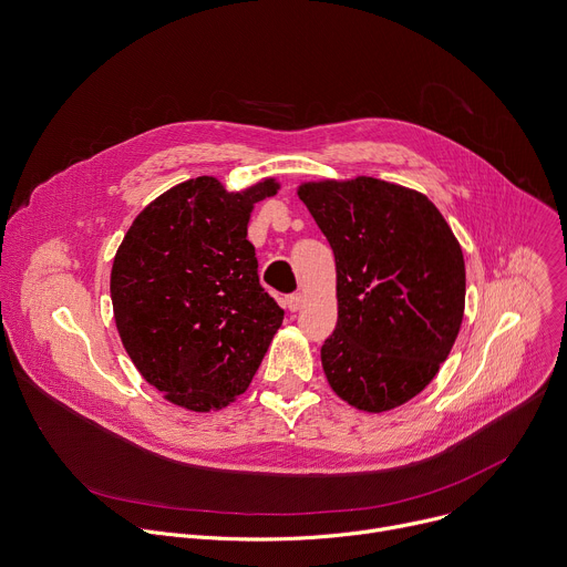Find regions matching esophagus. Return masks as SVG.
Returning a JSON list of instances; mask_svg holds the SVG:
<instances>
[{
    "label": "esophagus",
    "mask_w": 567,
    "mask_h": 567,
    "mask_svg": "<svg viewBox=\"0 0 567 567\" xmlns=\"http://www.w3.org/2000/svg\"><path fill=\"white\" fill-rule=\"evenodd\" d=\"M302 302H305V296H302V293H291V296L285 298V305H287L289 311H298V309L302 307Z\"/></svg>",
    "instance_id": "1"
}]
</instances>
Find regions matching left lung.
I'll return each instance as SVG.
<instances>
[{
	"instance_id": "left-lung-1",
	"label": "left lung",
	"mask_w": 567,
	"mask_h": 567,
	"mask_svg": "<svg viewBox=\"0 0 567 567\" xmlns=\"http://www.w3.org/2000/svg\"><path fill=\"white\" fill-rule=\"evenodd\" d=\"M298 197L337 262L339 320L320 348L332 390L385 413L420 394L446 361L464 316L460 241L437 206L374 177L320 179Z\"/></svg>"
}]
</instances>
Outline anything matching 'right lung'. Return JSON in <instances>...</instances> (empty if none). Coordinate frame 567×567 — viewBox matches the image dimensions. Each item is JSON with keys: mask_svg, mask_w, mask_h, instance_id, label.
I'll use <instances>...</instances> for the list:
<instances>
[{"mask_svg": "<svg viewBox=\"0 0 567 567\" xmlns=\"http://www.w3.org/2000/svg\"><path fill=\"white\" fill-rule=\"evenodd\" d=\"M274 177L230 193L215 177L173 186L132 221L110 293L125 352L164 396L193 413L228 406L260 368L285 311L262 289L247 239Z\"/></svg>", "mask_w": 567, "mask_h": 567, "instance_id": "obj_1", "label": "right lung"}]
</instances>
